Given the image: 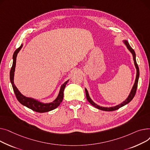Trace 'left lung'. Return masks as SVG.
<instances>
[{"label":"left lung","mask_w":150,"mask_h":150,"mask_svg":"<svg viewBox=\"0 0 150 150\" xmlns=\"http://www.w3.org/2000/svg\"><path fill=\"white\" fill-rule=\"evenodd\" d=\"M124 43L125 45H127V48L129 50V51L131 52L132 54H133V60H134V65H135V67H136V70H137V74H136V80H135V82H134V84L133 86V88H132L131 92H130V94L128 96V97L127 98V99L124 101L122 103L117 105V106H115V107H110V108H108V107H100L99 106V105H97L96 103H95L90 98V97L89 96V94H88V91L85 88V93H86V99L88 100V101L93 106L95 107L96 108H97L99 110H103V111H114V110H118L119 108H121L122 107L124 106V105H125L126 104L128 103L132 99H133L134 98V97L136 94V90H137V84H138V81H139V67H138V65L136 62V53L134 51V50L131 47V46L129 45V43L128 42V41L127 40H124Z\"/></svg>","instance_id":"left-lung-1"}]
</instances>
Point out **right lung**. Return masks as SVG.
Segmentation results:
<instances>
[{"instance_id": "right-lung-1", "label": "right lung", "mask_w": 150, "mask_h": 150, "mask_svg": "<svg viewBox=\"0 0 150 150\" xmlns=\"http://www.w3.org/2000/svg\"><path fill=\"white\" fill-rule=\"evenodd\" d=\"M23 45H21L19 48H17L14 52L13 59V65L10 70V81L12 84L13 88L14 90V92L15 93L16 97L18 101L24 106L28 107V108L38 112H45L50 111H51L56 108L60 103L62 102L64 98V91L65 88V86L67 83V82L69 81H66L61 86L60 90L59 93V95L57 98L55 100H54L51 103H43L40 102H39L38 100H35L32 98H26V97L22 95L20 91L17 88V87L15 86L14 83V71H15V67H16V57L17 53L19 52L21 49L22 48Z\"/></svg>"}]
</instances>
